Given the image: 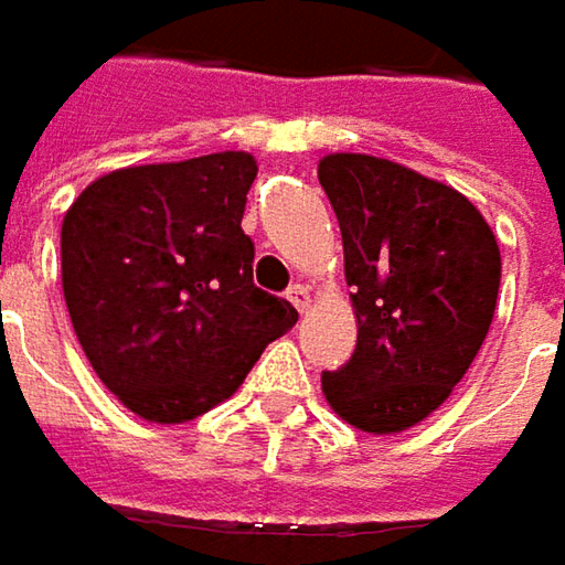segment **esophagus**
<instances>
[{"label": "esophagus", "instance_id": "1", "mask_svg": "<svg viewBox=\"0 0 565 565\" xmlns=\"http://www.w3.org/2000/svg\"><path fill=\"white\" fill-rule=\"evenodd\" d=\"M286 298H289V301L296 305L301 315H305V311L311 308V292H308V286H301V282H296V286H292V289L286 292Z\"/></svg>", "mask_w": 565, "mask_h": 565}]
</instances>
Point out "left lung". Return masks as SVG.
Returning <instances> with one entry per match:
<instances>
[{"label":"left lung","mask_w":565,"mask_h":565,"mask_svg":"<svg viewBox=\"0 0 565 565\" xmlns=\"http://www.w3.org/2000/svg\"><path fill=\"white\" fill-rule=\"evenodd\" d=\"M318 181L343 235L359 333L321 375L327 404L375 436L404 433L465 379L493 324L499 244L458 190L397 161L337 152Z\"/></svg>","instance_id":"8db88e82"}]
</instances>
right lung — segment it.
<instances>
[{"label": "right lung", "instance_id": "add662e5", "mask_svg": "<svg viewBox=\"0 0 565 565\" xmlns=\"http://www.w3.org/2000/svg\"><path fill=\"white\" fill-rule=\"evenodd\" d=\"M247 152L120 168L63 218V296L75 337L117 401L186 423L238 391L296 308L254 286L241 215Z\"/></svg>", "mask_w": 565, "mask_h": 565}]
</instances>
